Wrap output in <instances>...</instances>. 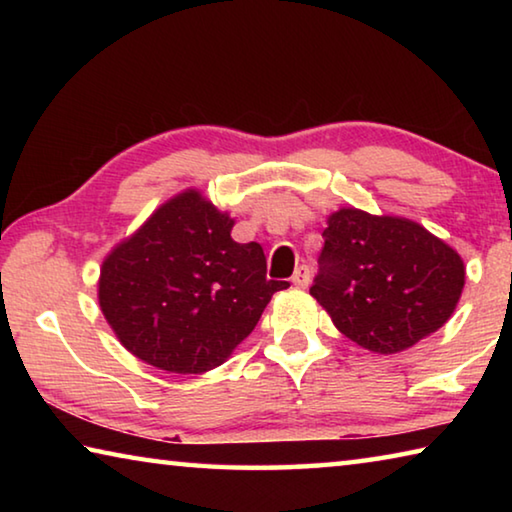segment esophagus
<instances>
[{"label": "esophagus", "instance_id": "obj_1", "mask_svg": "<svg viewBox=\"0 0 512 512\" xmlns=\"http://www.w3.org/2000/svg\"><path fill=\"white\" fill-rule=\"evenodd\" d=\"M291 282L296 284L298 289H307V287H309V282H311V271H309V266L300 264V266L296 268V273H293Z\"/></svg>", "mask_w": 512, "mask_h": 512}]
</instances>
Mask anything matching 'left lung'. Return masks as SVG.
Wrapping results in <instances>:
<instances>
[{"mask_svg":"<svg viewBox=\"0 0 512 512\" xmlns=\"http://www.w3.org/2000/svg\"><path fill=\"white\" fill-rule=\"evenodd\" d=\"M323 239L309 293L361 348L402 352L454 314L463 259L420 223L341 207L329 214Z\"/></svg>","mask_w":512,"mask_h":512,"instance_id":"8db88e82","label":"left lung"}]
</instances>
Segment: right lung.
<instances>
[{
    "label": "right lung",
    "mask_w": 512,
    "mask_h": 512,
    "mask_svg": "<svg viewBox=\"0 0 512 512\" xmlns=\"http://www.w3.org/2000/svg\"><path fill=\"white\" fill-rule=\"evenodd\" d=\"M235 219L187 192L162 203L103 259L99 305L119 343L178 375H201L253 332L275 291L264 250L230 237Z\"/></svg>",
    "instance_id": "1"
}]
</instances>
